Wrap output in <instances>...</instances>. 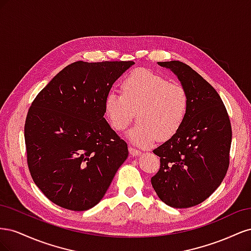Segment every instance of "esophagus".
Instances as JSON below:
<instances>
[{"label":"esophagus","mask_w":251,"mask_h":251,"mask_svg":"<svg viewBox=\"0 0 251 251\" xmlns=\"http://www.w3.org/2000/svg\"><path fill=\"white\" fill-rule=\"evenodd\" d=\"M128 151H130V154L134 157V156H138L141 151H140V150H138V149H135V148H133V147H130L128 148Z\"/></svg>","instance_id":"obj_1"}]
</instances>
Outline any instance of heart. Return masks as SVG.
Here are the masks:
<instances>
[{
    "label": "heart",
    "mask_w": 251,
    "mask_h": 251,
    "mask_svg": "<svg viewBox=\"0 0 251 251\" xmlns=\"http://www.w3.org/2000/svg\"><path fill=\"white\" fill-rule=\"evenodd\" d=\"M120 94L108 93L104 115L114 130L124 131L137 112L136 125L126 133L139 147H148L157 139L170 138L183 123L188 97L185 89L148 70H136L124 79Z\"/></svg>",
    "instance_id": "obj_1"
}]
</instances>
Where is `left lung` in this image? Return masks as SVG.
<instances>
[{
	"label": "left lung",
	"mask_w": 251,
	"mask_h": 251,
	"mask_svg": "<svg viewBox=\"0 0 251 251\" xmlns=\"http://www.w3.org/2000/svg\"><path fill=\"white\" fill-rule=\"evenodd\" d=\"M157 64L176 75L188 109L179 130L153 151L160 169L151 182L165 204L192 207L216 191L228 170L230 120L217 91L191 67L179 60Z\"/></svg>",
	"instance_id": "obj_1"
}]
</instances>
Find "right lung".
I'll use <instances>...</instances> for the list:
<instances>
[{
    "mask_svg": "<svg viewBox=\"0 0 251 251\" xmlns=\"http://www.w3.org/2000/svg\"><path fill=\"white\" fill-rule=\"evenodd\" d=\"M134 62L73 63L37 94L25 123L30 174L60 207L82 211L100 202L128 155L105 120L104 100Z\"/></svg>",
    "mask_w": 251,
    "mask_h": 251,
    "instance_id": "add662e5",
    "label": "right lung"
}]
</instances>
